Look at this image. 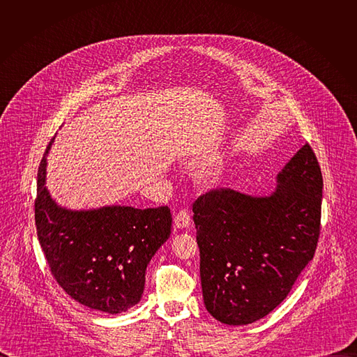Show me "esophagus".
<instances>
[{
  "label": "esophagus",
  "instance_id": "1",
  "mask_svg": "<svg viewBox=\"0 0 357 357\" xmlns=\"http://www.w3.org/2000/svg\"><path fill=\"white\" fill-rule=\"evenodd\" d=\"M174 222H175V226H176L178 229H186V227H189V225H190V215H189V212H188L186 209H185V211H179V212L175 215Z\"/></svg>",
  "mask_w": 357,
  "mask_h": 357
}]
</instances>
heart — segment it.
<instances>
[{
  "label": "heart",
  "mask_w": 357,
  "mask_h": 357,
  "mask_svg": "<svg viewBox=\"0 0 357 357\" xmlns=\"http://www.w3.org/2000/svg\"><path fill=\"white\" fill-rule=\"evenodd\" d=\"M208 172H209V174H212V171H208Z\"/></svg>",
  "instance_id": "1"
}]
</instances>
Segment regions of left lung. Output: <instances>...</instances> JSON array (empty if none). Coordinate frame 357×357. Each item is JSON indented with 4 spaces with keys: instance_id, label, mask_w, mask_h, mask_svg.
I'll list each match as a JSON object with an SVG mask.
<instances>
[{
    "instance_id": "8db88e82",
    "label": "left lung",
    "mask_w": 357,
    "mask_h": 357,
    "mask_svg": "<svg viewBox=\"0 0 357 357\" xmlns=\"http://www.w3.org/2000/svg\"><path fill=\"white\" fill-rule=\"evenodd\" d=\"M322 172L305 144L267 196L213 189L193 203L200 282L208 312L226 325L256 322L287 298L314 259Z\"/></svg>"
}]
</instances>
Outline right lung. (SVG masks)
<instances>
[{
  "label": "right lung",
  "mask_w": 357,
  "mask_h": 357,
  "mask_svg": "<svg viewBox=\"0 0 357 357\" xmlns=\"http://www.w3.org/2000/svg\"><path fill=\"white\" fill-rule=\"evenodd\" d=\"M54 139L38 169L35 199L36 233L50 273L84 307L126 312L139 302L146 266L171 234V211L120 205L72 211L58 205L45 186Z\"/></svg>",
  "instance_id": "1"
}]
</instances>
